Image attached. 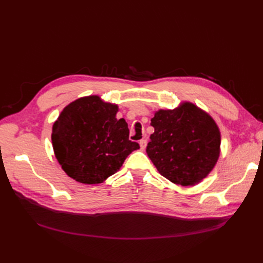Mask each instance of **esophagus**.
Segmentation results:
<instances>
[{
    "mask_svg": "<svg viewBox=\"0 0 263 263\" xmlns=\"http://www.w3.org/2000/svg\"><path fill=\"white\" fill-rule=\"evenodd\" d=\"M139 145H140V148L144 150L145 148H146V146H147V140L146 139H141L140 141H139Z\"/></svg>",
    "mask_w": 263,
    "mask_h": 263,
    "instance_id": "obj_1",
    "label": "esophagus"
}]
</instances>
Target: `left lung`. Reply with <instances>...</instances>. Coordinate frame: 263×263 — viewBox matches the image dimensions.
Here are the masks:
<instances>
[{"mask_svg": "<svg viewBox=\"0 0 263 263\" xmlns=\"http://www.w3.org/2000/svg\"><path fill=\"white\" fill-rule=\"evenodd\" d=\"M155 133L147 155L159 173L176 184L202 181L219 157L220 133L214 119L192 103L160 109L151 118Z\"/></svg>", "mask_w": 263, "mask_h": 263, "instance_id": "1", "label": "left lung"}]
</instances>
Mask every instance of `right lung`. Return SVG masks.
<instances>
[{"label":"right lung","mask_w":263,"mask_h":263,"mask_svg":"<svg viewBox=\"0 0 263 263\" xmlns=\"http://www.w3.org/2000/svg\"><path fill=\"white\" fill-rule=\"evenodd\" d=\"M117 105L97 95L81 98L63 108L52 126L55 158L70 178L98 184L119 170L138 142L129 140L128 125L117 119Z\"/></svg>","instance_id":"add662e5"}]
</instances>
